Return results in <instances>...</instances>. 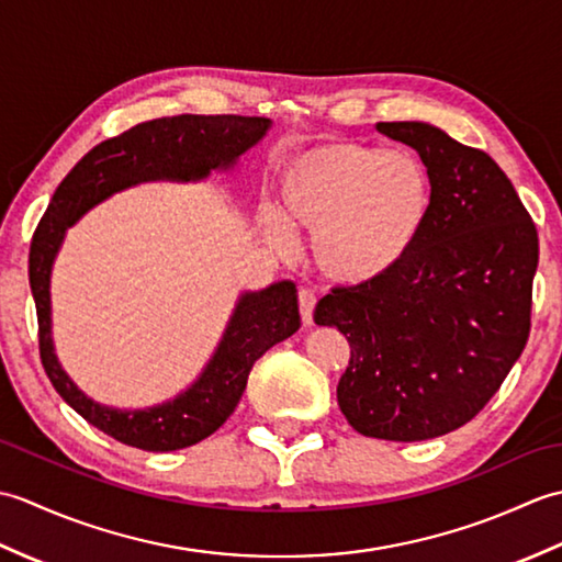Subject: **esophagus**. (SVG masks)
<instances>
[{
	"mask_svg": "<svg viewBox=\"0 0 562 562\" xmlns=\"http://www.w3.org/2000/svg\"><path fill=\"white\" fill-rule=\"evenodd\" d=\"M314 306H316V294L312 290L302 288L300 290V312H302V321L306 326L314 324Z\"/></svg>",
	"mask_w": 562,
	"mask_h": 562,
	"instance_id": "esophagus-1",
	"label": "esophagus"
}]
</instances>
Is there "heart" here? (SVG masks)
<instances>
[{"label":"heart","mask_w":562,"mask_h":562,"mask_svg":"<svg viewBox=\"0 0 562 562\" xmlns=\"http://www.w3.org/2000/svg\"><path fill=\"white\" fill-rule=\"evenodd\" d=\"M282 205L262 207L274 241L292 238L290 220L314 232V258L328 278L364 284L408 258L432 210V181L408 151L355 142L308 147L282 171Z\"/></svg>","instance_id":"b5f03b06"}]
</instances>
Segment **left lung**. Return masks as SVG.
<instances>
[{
	"label": "left lung",
	"mask_w": 562,
	"mask_h": 562,
	"mask_svg": "<svg viewBox=\"0 0 562 562\" xmlns=\"http://www.w3.org/2000/svg\"><path fill=\"white\" fill-rule=\"evenodd\" d=\"M376 130L420 154L432 210L396 270L336 288L316 304L314 321L350 342L338 405L357 432L423 441L473 420L519 360L539 234L485 151L429 123Z\"/></svg>",
	"instance_id": "1"
}]
</instances>
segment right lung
Returning <instances> with one entry per match:
<instances>
[{"label": "right lung", "mask_w": 562, "mask_h": 562, "mask_svg": "<svg viewBox=\"0 0 562 562\" xmlns=\"http://www.w3.org/2000/svg\"><path fill=\"white\" fill-rule=\"evenodd\" d=\"M268 117L173 115L130 127L101 142L57 186L29 254V282L38 314L41 360L55 391L101 432L145 451L193 447L226 423L241 401L250 369L272 345L300 330V304L292 280L272 282L238 296L224 336L200 376L176 398L151 408L123 411L79 391L57 362L53 345L50 274L69 226L113 193L149 181L190 183L212 171H229L266 137Z\"/></svg>", "instance_id": "obj_1"}]
</instances>
